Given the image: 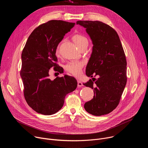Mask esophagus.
Returning a JSON list of instances; mask_svg holds the SVG:
<instances>
[{
    "mask_svg": "<svg viewBox=\"0 0 148 148\" xmlns=\"http://www.w3.org/2000/svg\"><path fill=\"white\" fill-rule=\"evenodd\" d=\"M77 86H78V87H81L84 86L83 83H82L81 81L78 80V81H77Z\"/></svg>",
    "mask_w": 148,
    "mask_h": 148,
    "instance_id": "obj_1",
    "label": "esophagus"
}]
</instances>
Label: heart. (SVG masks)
Instances as JSON below:
<instances>
[{"mask_svg": "<svg viewBox=\"0 0 148 148\" xmlns=\"http://www.w3.org/2000/svg\"><path fill=\"white\" fill-rule=\"evenodd\" d=\"M73 39L77 46L79 49L83 46L88 45V39L85 36L79 34H75L73 36ZM59 46L57 49V53H58ZM84 63L81 61H73L69 62L66 66L65 68L67 72L71 74L78 77L81 75L82 69L84 66Z\"/></svg>", "mask_w": 148, "mask_h": 148, "instance_id": "b5f03b06", "label": "heart"}]
</instances>
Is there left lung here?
Listing matches in <instances>:
<instances>
[{
  "mask_svg": "<svg viewBox=\"0 0 148 148\" xmlns=\"http://www.w3.org/2000/svg\"><path fill=\"white\" fill-rule=\"evenodd\" d=\"M77 25L86 29L93 45L86 75L99 76L84 84L94 92L84 108L95 116L108 114L118 106L127 81L126 60L121 40L113 28L99 21H77Z\"/></svg>",
  "mask_w": 148,
  "mask_h": 148,
  "instance_id": "1",
  "label": "left lung"
}]
</instances>
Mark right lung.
<instances>
[{"mask_svg":"<svg viewBox=\"0 0 148 148\" xmlns=\"http://www.w3.org/2000/svg\"><path fill=\"white\" fill-rule=\"evenodd\" d=\"M74 23L52 20L37 28L29 36L22 53L20 76L24 95L29 106L37 113L50 115L62 107L67 94L74 91L77 82L64 75L51 80L49 70L62 71L57 66V47Z\"/></svg>","mask_w":148,"mask_h":148,"instance_id":"add662e5","label":"right lung"}]
</instances>
